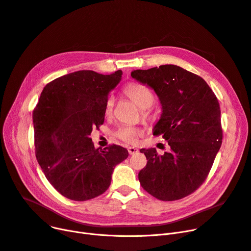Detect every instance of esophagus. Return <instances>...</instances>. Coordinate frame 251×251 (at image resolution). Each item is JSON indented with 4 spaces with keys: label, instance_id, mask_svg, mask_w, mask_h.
<instances>
[{
    "label": "esophagus",
    "instance_id": "34e87169",
    "mask_svg": "<svg viewBox=\"0 0 251 251\" xmlns=\"http://www.w3.org/2000/svg\"><path fill=\"white\" fill-rule=\"evenodd\" d=\"M127 151H128V153L132 155V154H135V153H137L139 150L137 149V148H135V147H128L127 148Z\"/></svg>",
    "mask_w": 251,
    "mask_h": 251
}]
</instances>
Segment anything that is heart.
Returning <instances> with one entry per match:
<instances>
[{"label":"heart","mask_w":251,"mask_h":251,"mask_svg":"<svg viewBox=\"0 0 251 251\" xmlns=\"http://www.w3.org/2000/svg\"><path fill=\"white\" fill-rule=\"evenodd\" d=\"M124 93L138 107H140L141 109L149 108V107L152 106L155 100L154 94L150 89L137 82L127 83V85L124 88ZM113 105H114V100L112 97H109L106 101L105 108H104V112L106 115L111 114ZM140 134H141V130L138 127L129 126L119 127L116 132V136L121 140L125 141L126 143H128V144H135Z\"/></svg>","instance_id":"b5f03b06"}]
</instances>
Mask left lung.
<instances>
[{
	"label": "left lung",
	"mask_w": 251,
	"mask_h": 251,
	"mask_svg": "<svg viewBox=\"0 0 251 251\" xmlns=\"http://www.w3.org/2000/svg\"><path fill=\"white\" fill-rule=\"evenodd\" d=\"M130 75L157 95L162 113L153 134L170 145L163 155L155 148L140 150L148 160L140 184L159 200L182 199L204 182L221 148L219 101L203 78L180 66L137 69Z\"/></svg>",
	"instance_id": "1"
}]
</instances>
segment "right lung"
Returning a JSON list of instances; mask_svg holds the SVG:
<instances>
[{"label": "right lung", "instance_id": "obj_1", "mask_svg": "<svg viewBox=\"0 0 251 251\" xmlns=\"http://www.w3.org/2000/svg\"><path fill=\"white\" fill-rule=\"evenodd\" d=\"M122 75L78 70L58 77L44 88L33 110L35 156L47 180L68 199L103 194L115 166L128 156L117 145L96 149L90 138L104 123L106 101Z\"/></svg>", "mask_w": 251, "mask_h": 251}]
</instances>
